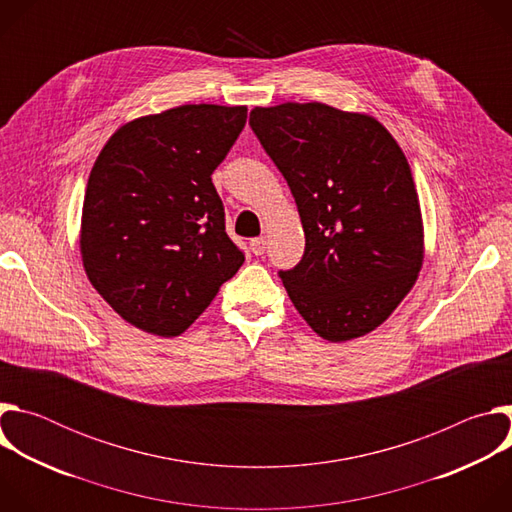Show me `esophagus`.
<instances>
[{"label":"esophagus","instance_id":"34e87169","mask_svg":"<svg viewBox=\"0 0 512 512\" xmlns=\"http://www.w3.org/2000/svg\"><path fill=\"white\" fill-rule=\"evenodd\" d=\"M267 245V241H265V237H257V239H251V251L255 253V255H263L265 253V247Z\"/></svg>","mask_w":512,"mask_h":512}]
</instances>
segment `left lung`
<instances>
[{"label": "left lung", "mask_w": 512, "mask_h": 512, "mask_svg": "<svg viewBox=\"0 0 512 512\" xmlns=\"http://www.w3.org/2000/svg\"><path fill=\"white\" fill-rule=\"evenodd\" d=\"M249 125L296 198L306 251L279 277L312 330L344 342L381 326L423 261L411 168L371 115L324 103L255 107Z\"/></svg>", "instance_id": "1"}]
</instances>
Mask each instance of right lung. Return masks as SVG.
I'll return each instance as SVG.
<instances>
[{"label": "right lung", "mask_w": 512, "mask_h": 512, "mask_svg": "<svg viewBox=\"0 0 512 512\" xmlns=\"http://www.w3.org/2000/svg\"><path fill=\"white\" fill-rule=\"evenodd\" d=\"M247 107L182 105L119 127L85 192L81 253L89 281L131 326L182 334L245 261L212 184Z\"/></svg>", "instance_id": "1"}]
</instances>
